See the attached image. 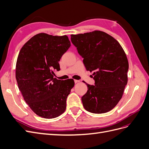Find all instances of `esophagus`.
Instances as JSON below:
<instances>
[{
	"instance_id": "obj_1",
	"label": "esophagus",
	"mask_w": 149,
	"mask_h": 149,
	"mask_svg": "<svg viewBox=\"0 0 149 149\" xmlns=\"http://www.w3.org/2000/svg\"><path fill=\"white\" fill-rule=\"evenodd\" d=\"M80 81L79 80H77V79H74V83H79Z\"/></svg>"
}]
</instances>
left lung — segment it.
Wrapping results in <instances>:
<instances>
[{"label":"left lung","instance_id":"8db88e82","mask_svg":"<svg viewBox=\"0 0 149 149\" xmlns=\"http://www.w3.org/2000/svg\"><path fill=\"white\" fill-rule=\"evenodd\" d=\"M71 42L83 59L86 69L93 71L94 85L81 97L84 109L106 113L118 104L127 83L129 63L120 43L104 31L71 35Z\"/></svg>","mask_w":149,"mask_h":149}]
</instances>
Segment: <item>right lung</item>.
Masks as SVG:
<instances>
[{
	"label": "right lung",
	"instance_id": "1",
	"mask_svg": "<svg viewBox=\"0 0 149 149\" xmlns=\"http://www.w3.org/2000/svg\"><path fill=\"white\" fill-rule=\"evenodd\" d=\"M70 46L66 35L40 33L26 42L19 52L15 68L18 86L30 109L41 118H55L65 111L74 80L53 76L55 71L60 70L59 61Z\"/></svg>",
	"mask_w": 149,
	"mask_h": 149
}]
</instances>
